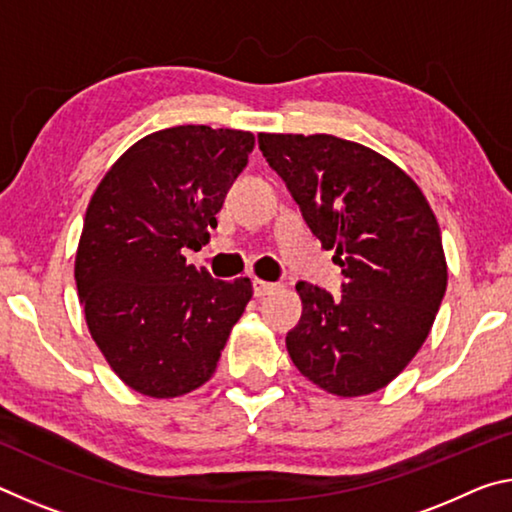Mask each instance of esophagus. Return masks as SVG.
<instances>
[{"mask_svg": "<svg viewBox=\"0 0 512 512\" xmlns=\"http://www.w3.org/2000/svg\"><path fill=\"white\" fill-rule=\"evenodd\" d=\"M253 289H255V296L257 298H264V296H271L273 291H277V284L266 282V280H259V277H255Z\"/></svg>", "mask_w": 512, "mask_h": 512, "instance_id": "1", "label": "esophagus"}]
</instances>
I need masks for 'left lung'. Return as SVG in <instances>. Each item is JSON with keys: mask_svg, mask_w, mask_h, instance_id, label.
I'll return each mask as SVG.
<instances>
[{"mask_svg": "<svg viewBox=\"0 0 512 512\" xmlns=\"http://www.w3.org/2000/svg\"><path fill=\"white\" fill-rule=\"evenodd\" d=\"M257 140L345 275L339 300L296 284L293 366L332 395L375 393L418 354L443 302L447 259L436 214L409 173L368 146L325 133Z\"/></svg>", "mask_w": 512, "mask_h": 512, "instance_id": "8db88e82", "label": "left lung"}]
</instances>
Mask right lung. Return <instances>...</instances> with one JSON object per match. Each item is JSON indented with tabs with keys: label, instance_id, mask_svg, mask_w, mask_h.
Masks as SVG:
<instances>
[{
	"label": "right lung",
	"instance_id": "right-lung-1",
	"mask_svg": "<svg viewBox=\"0 0 512 512\" xmlns=\"http://www.w3.org/2000/svg\"><path fill=\"white\" fill-rule=\"evenodd\" d=\"M253 146L248 131L164 128L121 153L90 198L74 262L85 323L115 375L153 400L214 375L253 298L250 277L214 280L183 255L210 241Z\"/></svg>",
	"mask_w": 512,
	"mask_h": 512
}]
</instances>
